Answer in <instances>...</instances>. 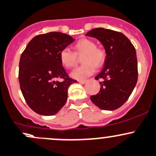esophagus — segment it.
I'll return each mask as SVG.
<instances>
[{"instance_id": "1", "label": "esophagus", "mask_w": 156, "mask_h": 156, "mask_svg": "<svg viewBox=\"0 0 156 156\" xmlns=\"http://www.w3.org/2000/svg\"><path fill=\"white\" fill-rule=\"evenodd\" d=\"M79 83H81V84H85L86 83V80H79Z\"/></svg>"}]
</instances>
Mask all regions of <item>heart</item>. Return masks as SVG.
<instances>
[{
    "instance_id": "heart-1",
    "label": "heart",
    "mask_w": 156,
    "mask_h": 156,
    "mask_svg": "<svg viewBox=\"0 0 156 156\" xmlns=\"http://www.w3.org/2000/svg\"><path fill=\"white\" fill-rule=\"evenodd\" d=\"M73 48L75 53L68 48H63L60 51V62L64 67L70 69L76 64L77 56L84 55L83 58L84 64L75 68L70 73L72 78L84 80L95 73V66L99 67L102 64L105 58V53L102 49L96 48V44L93 41L87 38L80 39L74 44Z\"/></svg>"
}]
</instances>
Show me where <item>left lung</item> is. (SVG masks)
<instances>
[{"instance_id":"1","label":"left lung","mask_w":156,"mask_h":156,"mask_svg":"<svg viewBox=\"0 0 156 156\" xmlns=\"http://www.w3.org/2000/svg\"><path fill=\"white\" fill-rule=\"evenodd\" d=\"M86 36L97 38L106 53L104 67L95 76L99 82V92L91 101L102 110L118 109L128 99L137 83V59L135 48L121 32L104 28L89 31Z\"/></svg>"}]
</instances>
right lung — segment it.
Returning <instances> with one entry per match:
<instances>
[{"instance_id": "add662e5", "label": "right lung", "mask_w": 156, "mask_h": 156, "mask_svg": "<svg viewBox=\"0 0 156 156\" xmlns=\"http://www.w3.org/2000/svg\"><path fill=\"white\" fill-rule=\"evenodd\" d=\"M74 41L67 34L51 32L34 37L21 55L19 81L28 105L37 114L58 113L67 99V89L76 80L61 65L60 51ZM64 78L63 82L56 80Z\"/></svg>"}]
</instances>
